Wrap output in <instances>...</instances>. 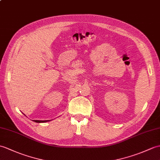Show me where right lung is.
<instances>
[{
	"label": "right lung",
	"mask_w": 160,
	"mask_h": 160,
	"mask_svg": "<svg viewBox=\"0 0 160 160\" xmlns=\"http://www.w3.org/2000/svg\"><path fill=\"white\" fill-rule=\"evenodd\" d=\"M25 115V114H24ZM26 116V115H25ZM33 121L34 122H48V121H50L49 120H48V121H41V120H33Z\"/></svg>",
	"instance_id": "add662e5"
}]
</instances>
